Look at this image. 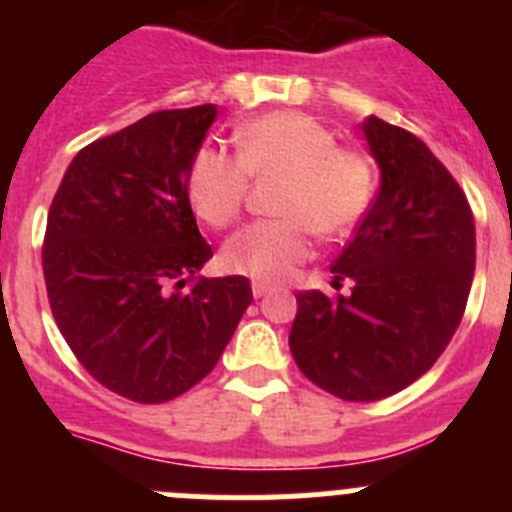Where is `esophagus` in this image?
<instances>
[{
  "mask_svg": "<svg viewBox=\"0 0 512 512\" xmlns=\"http://www.w3.org/2000/svg\"><path fill=\"white\" fill-rule=\"evenodd\" d=\"M251 292H253V297H266L271 292V284H266V282H253L251 284Z\"/></svg>",
  "mask_w": 512,
  "mask_h": 512,
  "instance_id": "34e87169",
  "label": "esophagus"
}]
</instances>
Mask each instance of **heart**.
<instances>
[{"label":"heart","instance_id":"b5f03b06","mask_svg":"<svg viewBox=\"0 0 512 512\" xmlns=\"http://www.w3.org/2000/svg\"><path fill=\"white\" fill-rule=\"evenodd\" d=\"M235 158L200 148L189 161L187 202L210 228L238 220L248 179L279 176L274 212L238 230L223 246L225 271L253 282H284L312 253V233L325 241L348 235L372 207L377 174L372 158L338 146L333 130L300 110H274L233 133Z\"/></svg>","mask_w":512,"mask_h":512}]
</instances>
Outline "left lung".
<instances>
[{"mask_svg": "<svg viewBox=\"0 0 512 512\" xmlns=\"http://www.w3.org/2000/svg\"><path fill=\"white\" fill-rule=\"evenodd\" d=\"M377 200L333 261L351 295H297L289 348L300 372L348 402H374L423 377L467 307L477 259L474 217L449 169L408 130L369 115Z\"/></svg>", "mask_w": 512, "mask_h": 512, "instance_id": "left-lung-1", "label": "left lung"}]
</instances>
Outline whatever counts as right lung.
I'll use <instances>...</instances> for the list:
<instances>
[{"mask_svg": "<svg viewBox=\"0 0 512 512\" xmlns=\"http://www.w3.org/2000/svg\"><path fill=\"white\" fill-rule=\"evenodd\" d=\"M215 115V104L151 112L94 140L48 210L43 274L58 330L99 384L133 402L202 382L253 300L246 277H200L212 248L184 182Z\"/></svg>", "mask_w": 512, "mask_h": 512, "instance_id": "right-lung-1", "label": "right lung"}]
</instances>
